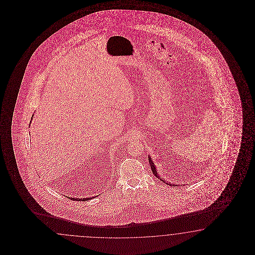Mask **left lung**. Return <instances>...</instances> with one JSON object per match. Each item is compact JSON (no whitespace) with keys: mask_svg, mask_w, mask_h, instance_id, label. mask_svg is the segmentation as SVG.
<instances>
[{"mask_svg":"<svg viewBox=\"0 0 255 255\" xmlns=\"http://www.w3.org/2000/svg\"><path fill=\"white\" fill-rule=\"evenodd\" d=\"M148 162H149V164H150V168H151V171H152V173L154 174L155 176H156V178H159L161 179V177H159V175H158V173H157V170H156V167H155L154 163L153 162L151 161V159H150V157H148ZM162 180L163 182H164V180L163 179H161ZM165 183V182H164ZM166 184H168V182H166ZM173 186H175V184H172Z\"/></svg>","mask_w":255,"mask_h":255,"instance_id":"8db88e82","label":"left lung"}]
</instances>
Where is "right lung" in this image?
<instances>
[{
    "label": "right lung",
    "mask_w": 255,
    "mask_h": 255,
    "mask_svg": "<svg viewBox=\"0 0 255 255\" xmlns=\"http://www.w3.org/2000/svg\"><path fill=\"white\" fill-rule=\"evenodd\" d=\"M32 119V118H31ZM93 198V197H92ZM92 198H83V199H79V200H83V201H88L90 200V199H92ZM72 199H74V200H78V198H72Z\"/></svg>",
    "instance_id": "obj_1"
}]
</instances>
